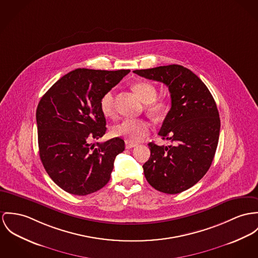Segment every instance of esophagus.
Masks as SVG:
<instances>
[{
	"label": "esophagus",
	"instance_id": "obj_1",
	"mask_svg": "<svg viewBox=\"0 0 258 258\" xmlns=\"http://www.w3.org/2000/svg\"><path fill=\"white\" fill-rule=\"evenodd\" d=\"M136 146H137L136 143H132V142L125 141V148H126V149H131V148H134V147H136Z\"/></svg>",
	"mask_w": 258,
	"mask_h": 258
}]
</instances>
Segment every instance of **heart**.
<instances>
[{
	"mask_svg": "<svg viewBox=\"0 0 258 258\" xmlns=\"http://www.w3.org/2000/svg\"><path fill=\"white\" fill-rule=\"evenodd\" d=\"M134 91L140 100L145 103V110L154 118L164 117L170 105L166 100H157L156 87L145 81L137 82L133 85ZM100 110L105 117H113L115 115V93L113 90L107 91L100 99ZM150 132L149 123L144 119H126L113 125L111 135L115 138L124 139L128 142H139Z\"/></svg>",
	"mask_w": 258,
	"mask_h": 258,
	"instance_id": "heart-1",
	"label": "heart"
}]
</instances>
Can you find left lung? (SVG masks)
<instances>
[{
	"mask_svg": "<svg viewBox=\"0 0 258 258\" xmlns=\"http://www.w3.org/2000/svg\"><path fill=\"white\" fill-rule=\"evenodd\" d=\"M135 74L166 84L172 106L159 136L170 146L150 142V158L143 167L151 186L176 195L195 185L209 170L218 145L220 118L215 100L207 86L190 70L169 64Z\"/></svg>",
	"mask_w": 258,
	"mask_h": 258,
	"instance_id": "obj_1",
	"label": "left lung"
}]
</instances>
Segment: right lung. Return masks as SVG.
<instances>
[{"mask_svg": "<svg viewBox=\"0 0 258 258\" xmlns=\"http://www.w3.org/2000/svg\"><path fill=\"white\" fill-rule=\"evenodd\" d=\"M130 70L77 69L43 95L36 110L41 162L56 184L75 196H86L110 180L116 156L124 150L119 138L90 143L106 133L100 99Z\"/></svg>", "mask_w": 258, "mask_h": 258, "instance_id": "1", "label": "right lung"}]
</instances>
